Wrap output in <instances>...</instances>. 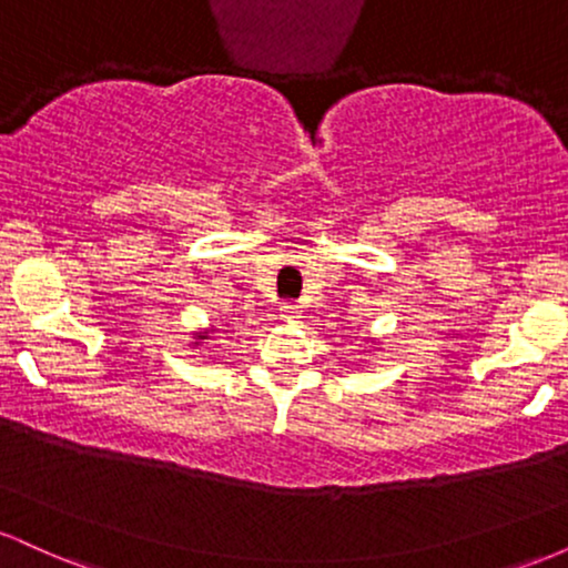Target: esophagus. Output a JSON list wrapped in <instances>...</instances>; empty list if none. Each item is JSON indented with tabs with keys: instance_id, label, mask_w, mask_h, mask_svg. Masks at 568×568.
Here are the masks:
<instances>
[{
	"instance_id": "obj_1",
	"label": "esophagus",
	"mask_w": 568,
	"mask_h": 568,
	"mask_svg": "<svg viewBox=\"0 0 568 568\" xmlns=\"http://www.w3.org/2000/svg\"><path fill=\"white\" fill-rule=\"evenodd\" d=\"M280 317H283L285 323H298V317H302V306L293 302H283L280 304Z\"/></svg>"
}]
</instances>
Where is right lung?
Returning <instances> with one entry per match:
<instances>
[{"label": "right lung", "instance_id": "right-lung-1", "mask_svg": "<svg viewBox=\"0 0 568 568\" xmlns=\"http://www.w3.org/2000/svg\"><path fill=\"white\" fill-rule=\"evenodd\" d=\"M213 331H216V328H211V331H197V334H192V338H197V342H192V347H200V344H202V338H207V336H211Z\"/></svg>", "mask_w": 568, "mask_h": 568}]
</instances>
